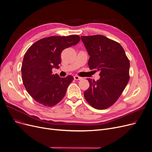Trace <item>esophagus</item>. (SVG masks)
Returning <instances> with one entry per match:
<instances>
[{
  "instance_id": "1",
  "label": "esophagus",
  "mask_w": 152,
  "mask_h": 152,
  "mask_svg": "<svg viewBox=\"0 0 152 152\" xmlns=\"http://www.w3.org/2000/svg\"><path fill=\"white\" fill-rule=\"evenodd\" d=\"M74 79H75V80H81V79H82V77H79V76H74Z\"/></svg>"
}]
</instances>
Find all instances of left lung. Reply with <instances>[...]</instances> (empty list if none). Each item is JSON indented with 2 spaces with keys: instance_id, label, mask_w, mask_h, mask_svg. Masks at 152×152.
<instances>
[{
  "instance_id": "8db88e82",
  "label": "left lung",
  "mask_w": 152,
  "mask_h": 152,
  "mask_svg": "<svg viewBox=\"0 0 152 152\" xmlns=\"http://www.w3.org/2000/svg\"><path fill=\"white\" fill-rule=\"evenodd\" d=\"M81 39L90 56V69L98 70L100 76L97 81L87 78L90 86L84 98L93 108L106 109L116 102L129 82V60L120 44L104 36Z\"/></svg>"
}]
</instances>
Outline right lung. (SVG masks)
<instances>
[{
  "label": "right lung",
  "instance_id": "add662e5",
  "mask_svg": "<svg viewBox=\"0 0 152 152\" xmlns=\"http://www.w3.org/2000/svg\"><path fill=\"white\" fill-rule=\"evenodd\" d=\"M79 41L77 35L48 37L34 43L25 53L21 66L23 83L28 94L40 104L52 107L65 97L73 77H60L52 74V70L59 68L62 51Z\"/></svg>",
  "mask_w": 152,
  "mask_h": 152
}]
</instances>
